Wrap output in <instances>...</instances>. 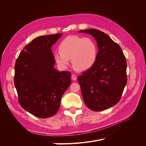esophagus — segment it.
<instances>
[{
    "label": "esophagus",
    "mask_w": 146,
    "mask_h": 146,
    "mask_svg": "<svg viewBox=\"0 0 146 146\" xmlns=\"http://www.w3.org/2000/svg\"><path fill=\"white\" fill-rule=\"evenodd\" d=\"M72 79L73 80H77V76H76V75L72 74Z\"/></svg>",
    "instance_id": "34e87169"
}]
</instances>
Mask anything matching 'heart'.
<instances>
[{"instance_id":"1","label":"heart","mask_w":146,"mask_h":146,"mask_svg":"<svg viewBox=\"0 0 146 146\" xmlns=\"http://www.w3.org/2000/svg\"><path fill=\"white\" fill-rule=\"evenodd\" d=\"M60 53L54 55L58 66L66 68L72 60L74 68L78 71H85L94 65L98 58V47L93 39L76 35L68 36L60 42Z\"/></svg>"}]
</instances>
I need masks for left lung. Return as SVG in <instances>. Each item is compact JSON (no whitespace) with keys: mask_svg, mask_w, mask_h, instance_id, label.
<instances>
[{"mask_svg":"<svg viewBox=\"0 0 146 146\" xmlns=\"http://www.w3.org/2000/svg\"><path fill=\"white\" fill-rule=\"evenodd\" d=\"M91 35L99 52L92 67L78 77L84 102L100 111L118 103L127 82V61L122 48L108 35L97 29L78 31Z\"/></svg>","mask_w":146,"mask_h":146,"instance_id":"left-lung-1","label":"left lung"}]
</instances>
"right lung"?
I'll list each match as a JSON object with an SVG mask.
<instances>
[{"label": "right lung", "instance_id": "add662e5", "mask_svg": "<svg viewBox=\"0 0 146 146\" xmlns=\"http://www.w3.org/2000/svg\"><path fill=\"white\" fill-rule=\"evenodd\" d=\"M62 35L35 38L16 61L14 82L19 104L38 117L55 115L63 94L71 84V73L59 72L54 68L55 60L51 47Z\"/></svg>", "mask_w": 146, "mask_h": 146}]
</instances>
